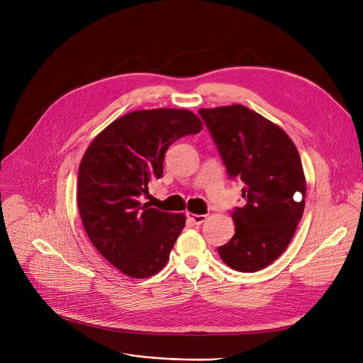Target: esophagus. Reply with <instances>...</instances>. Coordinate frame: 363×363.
<instances>
[{
    "label": "esophagus",
    "instance_id": "1",
    "mask_svg": "<svg viewBox=\"0 0 363 363\" xmlns=\"http://www.w3.org/2000/svg\"><path fill=\"white\" fill-rule=\"evenodd\" d=\"M186 218L188 220H191L193 223L196 225H201L204 220H206V215H194V213H186Z\"/></svg>",
    "mask_w": 363,
    "mask_h": 363
}]
</instances>
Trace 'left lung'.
Masks as SVG:
<instances>
[{
  "label": "left lung",
  "instance_id": "obj_1",
  "mask_svg": "<svg viewBox=\"0 0 363 363\" xmlns=\"http://www.w3.org/2000/svg\"><path fill=\"white\" fill-rule=\"evenodd\" d=\"M247 203L235 207V234L218 252L230 268L256 272L287 249L304 211L306 178L298 151L278 125L241 104L200 108Z\"/></svg>",
  "mask_w": 363,
  "mask_h": 363
}]
</instances>
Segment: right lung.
I'll return each instance as SVG.
<instances>
[{
    "mask_svg": "<svg viewBox=\"0 0 363 363\" xmlns=\"http://www.w3.org/2000/svg\"><path fill=\"white\" fill-rule=\"evenodd\" d=\"M201 128L189 110H137L111 122L86 148L78 174L81 219L95 249L122 274L148 278L167 263L185 216L140 197L163 177L166 150Z\"/></svg>",
    "mask_w": 363,
    "mask_h": 363,
    "instance_id": "obj_1",
    "label": "right lung"
}]
</instances>
